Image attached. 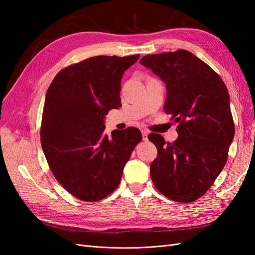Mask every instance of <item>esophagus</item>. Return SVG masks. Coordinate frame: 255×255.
Wrapping results in <instances>:
<instances>
[{
	"label": "esophagus",
	"mask_w": 255,
	"mask_h": 255,
	"mask_svg": "<svg viewBox=\"0 0 255 255\" xmlns=\"http://www.w3.org/2000/svg\"><path fill=\"white\" fill-rule=\"evenodd\" d=\"M148 132H146V130H142V132H141V135H142V139L143 140H146V139H148Z\"/></svg>",
	"instance_id": "esophagus-1"
}]
</instances>
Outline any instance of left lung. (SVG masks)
I'll list each match as a JSON object with an SVG mask.
<instances>
[{"label":"left lung","mask_w":255,"mask_h":255,"mask_svg":"<svg viewBox=\"0 0 255 255\" xmlns=\"http://www.w3.org/2000/svg\"><path fill=\"white\" fill-rule=\"evenodd\" d=\"M140 64L166 84L164 110L179 125L172 143L160 134L148 136L157 148L150 166L153 184L173 201H196L225 167L234 138L228 88L210 66L186 50L145 55Z\"/></svg>","instance_id":"1"}]
</instances>
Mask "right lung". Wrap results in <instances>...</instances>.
Here are the masks:
<instances>
[{
  "label": "right lung",
  "instance_id": "obj_1",
  "mask_svg": "<svg viewBox=\"0 0 255 255\" xmlns=\"http://www.w3.org/2000/svg\"><path fill=\"white\" fill-rule=\"evenodd\" d=\"M132 56H95L60 70L45 95L40 128L43 153L55 179L82 201L96 202L118 187L142 137L136 128L104 133V118L121 106V79Z\"/></svg>",
  "mask_w": 255,
  "mask_h": 255
}]
</instances>
